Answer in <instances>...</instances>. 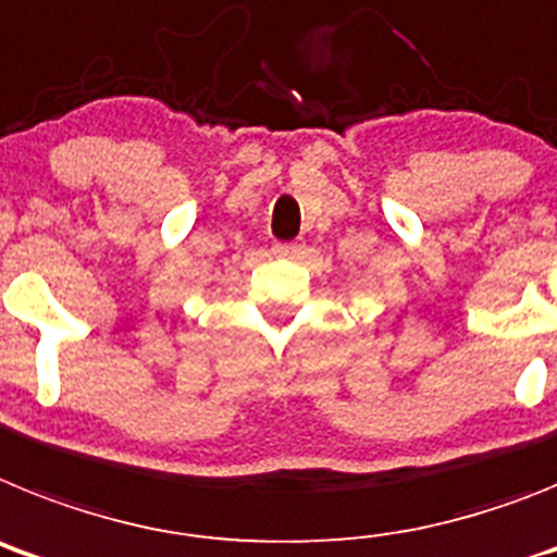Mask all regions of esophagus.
I'll list each match as a JSON object with an SVG mask.
<instances>
[{
  "instance_id": "esophagus-1",
  "label": "esophagus",
  "mask_w": 557,
  "mask_h": 557,
  "mask_svg": "<svg viewBox=\"0 0 557 557\" xmlns=\"http://www.w3.org/2000/svg\"><path fill=\"white\" fill-rule=\"evenodd\" d=\"M274 251H277L280 258H294L299 251V244H277L274 246Z\"/></svg>"
}]
</instances>
